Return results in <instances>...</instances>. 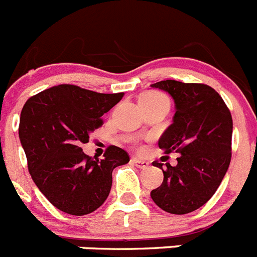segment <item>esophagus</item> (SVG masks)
Wrapping results in <instances>:
<instances>
[{"mask_svg": "<svg viewBox=\"0 0 257 257\" xmlns=\"http://www.w3.org/2000/svg\"><path fill=\"white\" fill-rule=\"evenodd\" d=\"M131 162H133V165H135L136 167H139V169L142 170H145L149 167V162H147V161L144 160H139V158H133Z\"/></svg>", "mask_w": 257, "mask_h": 257, "instance_id": "esophagus-1", "label": "esophagus"}]
</instances>
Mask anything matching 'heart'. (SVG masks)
<instances>
[{
    "label": "heart",
    "mask_w": 257,
    "mask_h": 257,
    "mask_svg": "<svg viewBox=\"0 0 257 257\" xmlns=\"http://www.w3.org/2000/svg\"><path fill=\"white\" fill-rule=\"evenodd\" d=\"M142 99H148V100H158V99H166L163 95L158 94V92H149V94H145Z\"/></svg>",
    "instance_id": "b5f03b06"
}]
</instances>
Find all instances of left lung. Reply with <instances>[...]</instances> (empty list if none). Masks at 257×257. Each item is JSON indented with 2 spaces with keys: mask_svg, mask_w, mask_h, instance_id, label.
<instances>
[{
  "mask_svg": "<svg viewBox=\"0 0 257 257\" xmlns=\"http://www.w3.org/2000/svg\"><path fill=\"white\" fill-rule=\"evenodd\" d=\"M169 92L175 101L174 122L162 134L158 147L180 153L171 166L153 162L163 171L161 187L151 197L163 211L184 215L202 207L215 194L231 158L233 119L222 97L203 83L166 79L151 85Z\"/></svg>",
  "mask_w": 257,
  "mask_h": 257,
  "instance_id": "left-lung-1",
  "label": "left lung"
}]
</instances>
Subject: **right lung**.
Returning a JSON list of instances; mask_svg holds the SVG:
<instances>
[{"label":"right lung","instance_id":"right-lung-1","mask_svg":"<svg viewBox=\"0 0 257 257\" xmlns=\"http://www.w3.org/2000/svg\"><path fill=\"white\" fill-rule=\"evenodd\" d=\"M123 92L100 94L74 85H58L29 97L20 113L19 139L32 179L51 205L82 216L108 198L112 172L130 157L115 145L103 160L86 156L81 145L103 124L101 115Z\"/></svg>","mask_w":257,"mask_h":257}]
</instances>
